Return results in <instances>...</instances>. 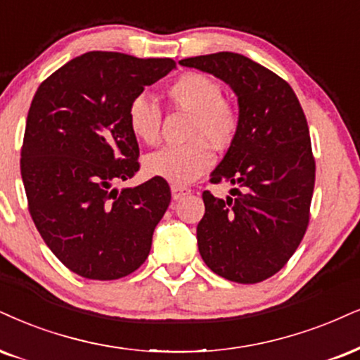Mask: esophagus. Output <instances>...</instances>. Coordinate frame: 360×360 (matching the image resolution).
I'll list each match as a JSON object with an SVG mask.
<instances>
[{
    "label": "esophagus",
    "mask_w": 360,
    "mask_h": 360,
    "mask_svg": "<svg viewBox=\"0 0 360 360\" xmlns=\"http://www.w3.org/2000/svg\"><path fill=\"white\" fill-rule=\"evenodd\" d=\"M192 193V190L188 187H179V185H173L172 187V198L173 200H180V198L187 197V195Z\"/></svg>",
    "instance_id": "1"
}]
</instances>
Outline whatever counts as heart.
I'll list each match as a JSON object with an SVG mask.
<instances>
[{
    "label": "heart",
    "instance_id": "heart-1",
    "mask_svg": "<svg viewBox=\"0 0 360 360\" xmlns=\"http://www.w3.org/2000/svg\"><path fill=\"white\" fill-rule=\"evenodd\" d=\"M165 95L173 108L192 113L188 139L185 145L163 146L148 153L143 168L150 176L167 180L173 185H187L197 180L214 165L215 148H225L237 139L240 113L232 101L221 96V85L203 73H184L167 86ZM127 122L131 135L146 145L158 141L162 110L146 95L130 101Z\"/></svg>",
    "mask_w": 360,
    "mask_h": 360
}]
</instances>
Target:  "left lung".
Here are the masks:
<instances>
[{
  "label": "left lung",
  "instance_id": "1",
  "mask_svg": "<svg viewBox=\"0 0 360 360\" xmlns=\"http://www.w3.org/2000/svg\"><path fill=\"white\" fill-rule=\"evenodd\" d=\"M181 66L220 78L238 101L240 128L212 184L230 181L227 200L203 192L197 227L207 267L238 283L277 274L302 242L316 184V160L304 110L278 75L238 53L185 58Z\"/></svg>",
  "mask_w": 360,
  "mask_h": 360
}]
</instances>
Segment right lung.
<instances>
[{"mask_svg": "<svg viewBox=\"0 0 360 360\" xmlns=\"http://www.w3.org/2000/svg\"><path fill=\"white\" fill-rule=\"evenodd\" d=\"M173 68L170 58L88 51L34 93L20 163L30 214L58 260L82 277H125L150 254L170 187L157 176L133 188L113 184L140 168L128 105Z\"/></svg>", "mask_w": 360, "mask_h": 360, "instance_id": "1", "label": "right lung"}]
</instances>
